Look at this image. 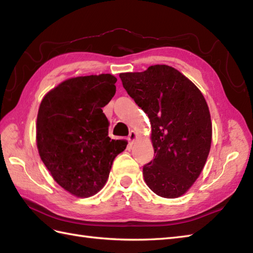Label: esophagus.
<instances>
[{
    "label": "esophagus",
    "mask_w": 253,
    "mask_h": 253,
    "mask_svg": "<svg viewBox=\"0 0 253 253\" xmlns=\"http://www.w3.org/2000/svg\"><path fill=\"white\" fill-rule=\"evenodd\" d=\"M136 138H137V133L133 131V130H131V131H129V135H128V141L129 142H133L136 140Z\"/></svg>",
    "instance_id": "1"
}]
</instances>
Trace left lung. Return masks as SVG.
Instances as JSON below:
<instances>
[{"mask_svg": "<svg viewBox=\"0 0 253 253\" xmlns=\"http://www.w3.org/2000/svg\"><path fill=\"white\" fill-rule=\"evenodd\" d=\"M120 78L151 122L155 158L143 165L144 180L160 197L182 196L200 175L211 148L206 99L189 79L168 65L124 73Z\"/></svg>", "mask_w": 253, "mask_h": 253, "instance_id": "left-lung-1", "label": "left lung"}]
</instances>
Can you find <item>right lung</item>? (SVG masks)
Masks as SVG:
<instances>
[{
    "mask_svg": "<svg viewBox=\"0 0 253 253\" xmlns=\"http://www.w3.org/2000/svg\"><path fill=\"white\" fill-rule=\"evenodd\" d=\"M110 74L67 79L47 92L37 117V147L53 178L79 198L101 190L127 141L109 137L102 111L116 92Z\"/></svg>",
    "mask_w": 253,
    "mask_h": 253,
    "instance_id": "obj_1",
    "label": "right lung"
}]
</instances>
